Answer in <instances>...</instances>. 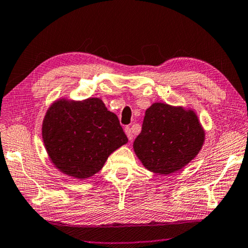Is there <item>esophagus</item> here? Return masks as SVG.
<instances>
[{
  "label": "esophagus",
  "instance_id": "obj_1",
  "mask_svg": "<svg viewBox=\"0 0 248 248\" xmlns=\"http://www.w3.org/2000/svg\"><path fill=\"white\" fill-rule=\"evenodd\" d=\"M124 133L127 134V137H128L129 141H131V140L133 139V134H132V131H131V129H130L129 127H125V128H124Z\"/></svg>",
  "mask_w": 248,
  "mask_h": 248
}]
</instances>
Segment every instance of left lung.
<instances>
[{
  "label": "left lung",
  "mask_w": 248,
  "mask_h": 248,
  "mask_svg": "<svg viewBox=\"0 0 248 248\" xmlns=\"http://www.w3.org/2000/svg\"><path fill=\"white\" fill-rule=\"evenodd\" d=\"M204 139L205 131L194 109L153 103L145 110L133 151L146 170L170 175L189 164Z\"/></svg>",
  "instance_id": "1"
}]
</instances>
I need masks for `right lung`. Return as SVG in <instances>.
I'll list each match as a JSON object with an SVG mask.
<instances>
[{"mask_svg":"<svg viewBox=\"0 0 248 248\" xmlns=\"http://www.w3.org/2000/svg\"><path fill=\"white\" fill-rule=\"evenodd\" d=\"M41 136L52 165L75 179L103 169L109 155L128 142L118 117L100 98H58L46 111Z\"/></svg>","mask_w":248,"mask_h":248,"instance_id":"obj_1","label":"right lung"}]
</instances>
